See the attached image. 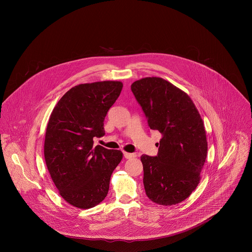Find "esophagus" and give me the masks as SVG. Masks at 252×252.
Masks as SVG:
<instances>
[{"instance_id": "esophagus-1", "label": "esophagus", "mask_w": 252, "mask_h": 252, "mask_svg": "<svg viewBox=\"0 0 252 252\" xmlns=\"http://www.w3.org/2000/svg\"><path fill=\"white\" fill-rule=\"evenodd\" d=\"M123 154H124V157H125L126 159H131V158H134V157L137 156V155L134 154V153H128V152H123Z\"/></svg>"}]
</instances>
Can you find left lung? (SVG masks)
<instances>
[{
    "mask_svg": "<svg viewBox=\"0 0 252 252\" xmlns=\"http://www.w3.org/2000/svg\"><path fill=\"white\" fill-rule=\"evenodd\" d=\"M131 90L149 128L162 135L157 155L141 156L146 196L163 206L179 204L198 186L207 158L201 115L185 92L161 77L137 80Z\"/></svg>",
    "mask_w": 252,
    "mask_h": 252,
    "instance_id": "1",
    "label": "left lung"
}]
</instances>
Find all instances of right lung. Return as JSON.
<instances>
[{
  "instance_id": "add662e5",
  "label": "right lung",
  "mask_w": 252,
  "mask_h": 252,
  "mask_svg": "<svg viewBox=\"0 0 252 252\" xmlns=\"http://www.w3.org/2000/svg\"><path fill=\"white\" fill-rule=\"evenodd\" d=\"M122 87L120 81L76 85L51 112L45 163L60 195L75 208L91 209L107 197L111 174L122 160L120 150L93 145L95 137L105 135V117Z\"/></svg>"
}]
</instances>
